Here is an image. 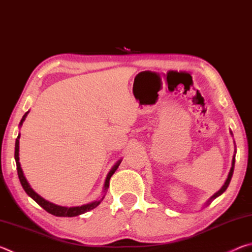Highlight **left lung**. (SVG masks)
<instances>
[{
	"label": "left lung",
	"mask_w": 252,
	"mask_h": 252,
	"mask_svg": "<svg viewBox=\"0 0 252 252\" xmlns=\"http://www.w3.org/2000/svg\"><path fill=\"white\" fill-rule=\"evenodd\" d=\"M230 133L232 134V132H230ZM233 168H234V157H233V160H232V167H231V169H230V172H229V174H228V178H227V180H225V182H224V185L222 186V188H221V189L218 191V192H216L215 194L212 195V197L208 200L207 201V203L206 204H208L209 202H211L213 199H216L217 197H219L220 194H222L225 190H227V188H228V186H229V183H230V181H231V178H232V173H233Z\"/></svg>",
	"instance_id": "1"
}]
</instances>
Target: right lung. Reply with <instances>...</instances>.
I'll use <instances>...</instances> for the list:
<instances>
[{"label":"right lung","mask_w":252,"mask_h":252,"mask_svg":"<svg viewBox=\"0 0 252 252\" xmlns=\"http://www.w3.org/2000/svg\"><path fill=\"white\" fill-rule=\"evenodd\" d=\"M29 113V111L27 113L24 114L22 120H21L20 122V126H22L23 121L25 120V118H27ZM20 134L18 135V138H16V141H15V152H14V158H15V162H16V169H18V176H19V179H20V182L21 185H22L23 189L25 192L28 193V195H30L34 201H35L39 206H41L42 208L44 209L45 211H48L49 213H51V215H53L55 217H76L79 215H82V213H85L88 211L92 210V209H94L95 207H97L100 204V202L102 201V198L101 200H95V201L93 202H90V203H87V204H83V206L81 207H61V206H58V204H54L52 202H49L46 201L45 199H43L41 197V195L37 194L35 191H34L31 186L29 185V182L27 179H25L24 174H23V171H22V168H21V164H20V158H19V144H20ZM121 163V160H119L116 164H114V167L111 169V171L109 172L108 177H106L105 179V182H104V191L108 190L109 188V183H110V179L111 177H112V174L117 171V169L119 168V165H120Z\"/></svg>","instance_id":"1"}]
</instances>
